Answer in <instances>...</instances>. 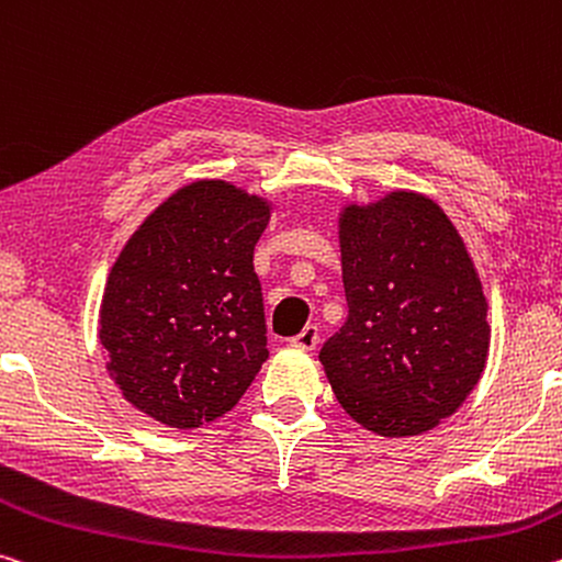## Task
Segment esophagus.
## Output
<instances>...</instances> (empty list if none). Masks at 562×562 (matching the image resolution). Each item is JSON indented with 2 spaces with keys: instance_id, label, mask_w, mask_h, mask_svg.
<instances>
[{
  "instance_id": "34e87169",
  "label": "esophagus",
  "mask_w": 562,
  "mask_h": 562,
  "mask_svg": "<svg viewBox=\"0 0 562 562\" xmlns=\"http://www.w3.org/2000/svg\"><path fill=\"white\" fill-rule=\"evenodd\" d=\"M319 342V329L317 325H307L305 329H302L300 335H295L290 340L292 347H302V350H315V345Z\"/></svg>"
}]
</instances>
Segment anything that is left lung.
Wrapping results in <instances>:
<instances>
[{"label":"left lung","mask_w":562,"mask_h":562,"mask_svg":"<svg viewBox=\"0 0 562 562\" xmlns=\"http://www.w3.org/2000/svg\"><path fill=\"white\" fill-rule=\"evenodd\" d=\"M347 319L319 350L345 413L382 438L432 430L485 370L483 284L432 200L393 192L340 217Z\"/></svg>","instance_id":"1"}]
</instances>
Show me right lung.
I'll return each instance as SVG.
<instances>
[{
  "instance_id": "obj_1",
  "label": "right lung",
  "mask_w": 562,
  "mask_h": 562,
  "mask_svg": "<svg viewBox=\"0 0 562 562\" xmlns=\"http://www.w3.org/2000/svg\"><path fill=\"white\" fill-rule=\"evenodd\" d=\"M267 202L222 180L177 190L114 262L100 310L106 370L124 400L169 427L237 405L267 360L252 257Z\"/></svg>"
}]
</instances>
